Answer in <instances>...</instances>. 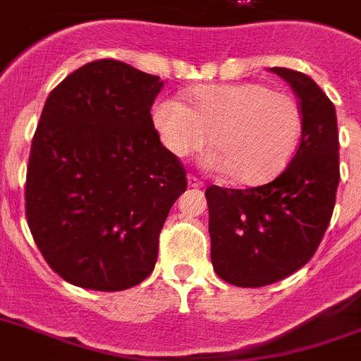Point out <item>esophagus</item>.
Returning <instances> with one entry per match:
<instances>
[{"mask_svg":"<svg viewBox=\"0 0 361 361\" xmlns=\"http://www.w3.org/2000/svg\"><path fill=\"white\" fill-rule=\"evenodd\" d=\"M187 181H188V185H190V187H194V188L203 187V181L197 180L196 176H187Z\"/></svg>","mask_w":361,"mask_h":361,"instance_id":"1","label":"esophagus"}]
</instances>
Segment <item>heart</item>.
<instances>
[{"label":"heart","instance_id":"1","mask_svg":"<svg viewBox=\"0 0 361 361\" xmlns=\"http://www.w3.org/2000/svg\"><path fill=\"white\" fill-rule=\"evenodd\" d=\"M165 147L187 158L212 142L207 167L230 173L237 183L271 180L297 152L304 109L293 95L262 82L197 87L192 108L178 97L161 99L152 111Z\"/></svg>","mask_w":361,"mask_h":361}]
</instances>
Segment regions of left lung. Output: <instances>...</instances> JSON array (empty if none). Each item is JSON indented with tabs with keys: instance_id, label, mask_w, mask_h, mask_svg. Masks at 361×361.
Instances as JSON below:
<instances>
[{
	"instance_id": "1",
	"label": "left lung",
	"mask_w": 361,
	"mask_h": 361,
	"mask_svg": "<svg viewBox=\"0 0 361 361\" xmlns=\"http://www.w3.org/2000/svg\"><path fill=\"white\" fill-rule=\"evenodd\" d=\"M269 71L290 84L304 109L300 145L269 183L252 188H207L210 259L223 281L261 288L306 264L333 216L340 181L336 111L306 73Z\"/></svg>"
}]
</instances>
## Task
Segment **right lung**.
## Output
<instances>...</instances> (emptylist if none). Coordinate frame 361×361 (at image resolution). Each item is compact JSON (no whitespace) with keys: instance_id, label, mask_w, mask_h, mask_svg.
<instances>
[{"instance_id":"1","label":"right lung","mask_w":361,"mask_h":361,"mask_svg":"<svg viewBox=\"0 0 361 361\" xmlns=\"http://www.w3.org/2000/svg\"><path fill=\"white\" fill-rule=\"evenodd\" d=\"M161 87L160 77L100 59L44 102L27 169V221L70 284L122 291L154 269L161 226L187 188L183 165L152 124Z\"/></svg>"}]
</instances>
